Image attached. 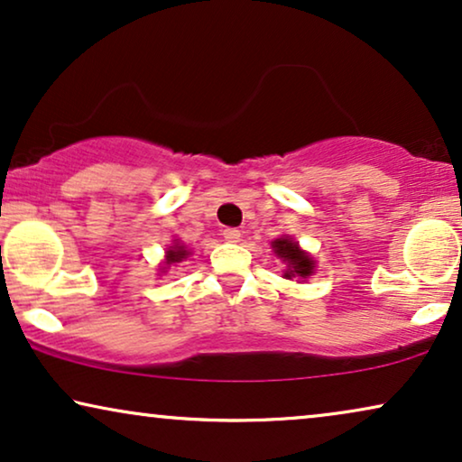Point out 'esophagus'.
I'll return each instance as SVG.
<instances>
[{
  "mask_svg": "<svg viewBox=\"0 0 462 462\" xmlns=\"http://www.w3.org/2000/svg\"><path fill=\"white\" fill-rule=\"evenodd\" d=\"M223 237L226 239V242L236 244V242H239V237H242V233H239V229H233V226H226V229L223 231Z\"/></svg>",
  "mask_w": 462,
  "mask_h": 462,
  "instance_id": "obj_1",
  "label": "esophagus"
}]
</instances>
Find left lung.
Segmentation results:
<instances>
[{
	"label": "left lung",
	"mask_w": 462,
	"mask_h": 462,
	"mask_svg": "<svg viewBox=\"0 0 462 462\" xmlns=\"http://www.w3.org/2000/svg\"><path fill=\"white\" fill-rule=\"evenodd\" d=\"M271 245H273L275 256H280L282 261L286 263V271H283V277H286V280H292V277H296V280H307V277L313 275L315 261L311 254L300 250L299 242H294L292 237L282 236Z\"/></svg>",
	"instance_id": "8db88e82"
}]
</instances>
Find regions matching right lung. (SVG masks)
Segmentation results:
<instances>
[{
  "instance_id": "add662e5",
  "label": "right lung",
  "mask_w": 462,
  "mask_h": 462,
  "mask_svg": "<svg viewBox=\"0 0 462 462\" xmlns=\"http://www.w3.org/2000/svg\"><path fill=\"white\" fill-rule=\"evenodd\" d=\"M187 256H189V250L185 248V245H182L180 242H174V245H170V248L166 250V267H162V271H166L170 264L185 261Z\"/></svg>"
}]
</instances>
